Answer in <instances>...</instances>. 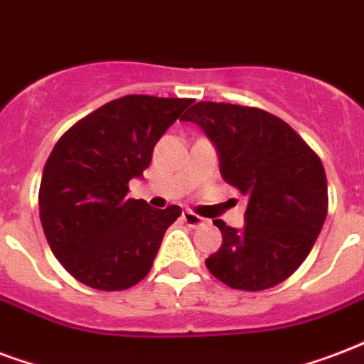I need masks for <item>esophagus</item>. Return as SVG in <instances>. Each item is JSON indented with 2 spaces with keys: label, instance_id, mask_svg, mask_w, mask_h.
I'll return each mask as SVG.
<instances>
[{
  "label": "esophagus",
  "instance_id": "obj_1",
  "mask_svg": "<svg viewBox=\"0 0 364 364\" xmlns=\"http://www.w3.org/2000/svg\"><path fill=\"white\" fill-rule=\"evenodd\" d=\"M183 219H185V223H187L188 227H200V225H204V219H202L200 215H196V213H193V212H183Z\"/></svg>",
  "mask_w": 364,
  "mask_h": 364
}]
</instances>
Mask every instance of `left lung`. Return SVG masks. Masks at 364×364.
Returning a JSON list of instances; mask_svg holds the SVG:
<instances>
[{
	"label": "left lung",
	"instance_id": "left-lung-1",
	"mask_svg": "<svg viewBox=\"0 0 364 364\" xmlns=\"http://www.w3.org/2000/svg\"><path fill=\"white\" fill-rule=\"evenodd\" d=\"M183 120L202 127L218 149L221 177L248 196L242 229L213 221L223 242L206 267L237 290L281 284L304 263L326 219L321 158L287 122L262 108L200 101Z\"/></svg>",
	"mask_w": 364,
	"mask_h": 364
}]
</instances>
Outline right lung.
Listing matches in <instances>:
<instances>
[{
	"mask_svg": "<svg viewBox=\"0 0 364 364\" xmlns=\"http://www.w3.org/2000/svg\"><path fill=\"white\" fill-rule=\"evenodd\" d=\"M193 99L126 95L74 124L53 146L40 185L46 238L63 267L97 290L143 281L181 208L127 198L154 145Z\"/></svg>",
	"mask_w": 364,
	"mask_h": 364,
	"instance_id": "right-lung-1",
	"label": "right lung"
}]
</instances>
